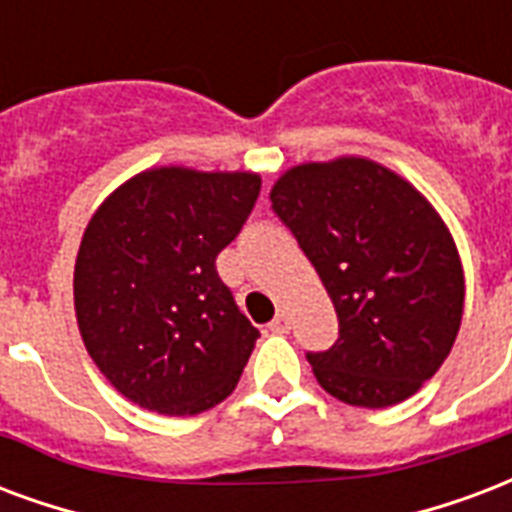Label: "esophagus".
<instances>
[{"instance_id":"34e87169","label":"esophagus","mask_w":512,"mask_h":512,"mask_svg":"<svg viewBox=\"0 0 512 512\" xmlns=\"http://www.w3.org/2000/svg\"><path fill=\"white\" fill-rule=\"evenodd\" d=\"M270 329H272V332H275V334H286L288 329H291V318H288L286 310H280V313L275 315V318H272Z\"/></svg>"}]
</instances>
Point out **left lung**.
I'll use <instances>...</instances> for the list:
<instances>
[{
  "label": "left lung",
  "instance_id": "8db88e82",
  "mask_svg": "<svg viewBox=\"0 0 512 512\" xmlns=\"http://www.w3.org/2000/svg\"><path fill=\"white\" fill-rule=\"evenodd\" d=\"M270 199L340 321L329 351L307 353L315 380L353 407L413 397L448 359L464 313V270L440 213L367 156L297 164Z\"/></svg>",
  "mask_w": 512,
  "mask_h": 512
}]
</instances>
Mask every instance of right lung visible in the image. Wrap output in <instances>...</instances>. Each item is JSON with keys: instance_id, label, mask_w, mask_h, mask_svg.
<instances>
[{"instance_id": "add662e5", "label": "right lung", "mask_w": 512, "mask_h": 512, "mask_svg": "<svg viewBox=\"0 0 512 512\" xmlns=\"http://www.w3.org/2000/svg\"><path fill=\"white\" fill-rule=\"evenodd\" d=\"M259 172L151 167L91 215L75 259V318L115 391L161 416L224 402L259 329L237 310L215 256L240 234Z\"/></svg>"}]
</instances>
